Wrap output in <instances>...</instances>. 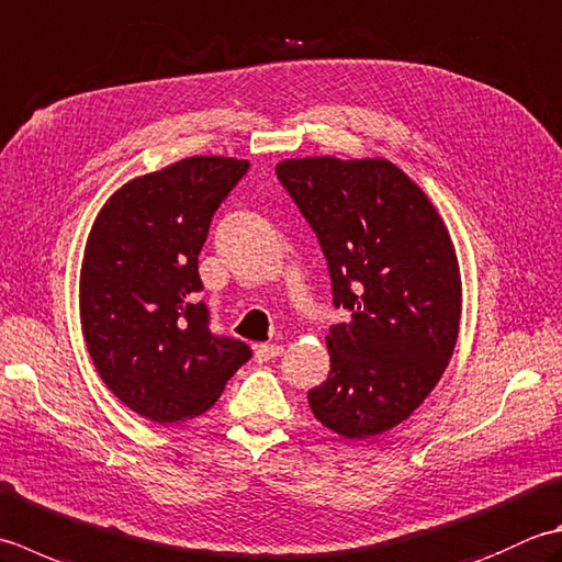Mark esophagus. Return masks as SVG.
Returning <instances> with one entry per match:
<instances>
[{"instance_id": "esophagus-1", "label": "esophagus", "mask_w": 562, "mask_h": 562, "mask_svg": "<svg viewBox=\"0 0 562 562\" xmlns=\"http://www.w3.org/2000/svg\"><path fill=\"white\" fill-rule=\"evenodd\" d=\"M280 356H282V346H274V344L256 346V360L258 362H268V360L280 358Z\"/></svg>"}]
</instances>
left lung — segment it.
<instances>
[{
  "label": "left lung",
  "instance_id": "left-lung-1",
  "mask_svg": "<svg viewBox=\"0 0 562 562\" xmlns=\"http://www.w3.org/2000/svg\"><path fill=\"white\" fill-rule=\"evenodd\" d=\"M278 180L318 238L336 310L318 422L346 438L402 424L441 380L460 322L453 244L428 196L390 160H284Z\"/></svg>",
  "mask_w": 562,
  "mask_h": 562
}]
</instances>
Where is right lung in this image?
I'll list each match as a JSON object with an SVG mask.
<instances>
[{
    "label": "right lung",
    "instance_id": "obj_1",
    "mask_svg": "<svg viewBox=\"0 0 562 562\" xmlns=\"http://www.w3.org/2000/svg\"><path fill=\"white\" fill-rule=\"evenodd\" d=\"M248 160L194 156L143 175L104 204L80 274L82 331L99 378L158 424L206 412L248 344L212 334L200 258L216 209Z\"/></svg>",
    "mask_w": 562,
    "mask_h": 562
}]
</instances>
